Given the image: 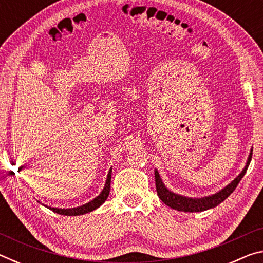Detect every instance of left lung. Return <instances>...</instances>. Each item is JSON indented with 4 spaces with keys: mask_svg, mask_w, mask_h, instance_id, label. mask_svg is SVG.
I'll return each mask as SVG.
<instances>
[{
    "mask_svg": "<svg viewBox=\"0 0 263 263\" xmlns=\"http://www.w3.org/2000/svg\"><path fill=\"white\" fill-rule=\"evenodd\" d=\"M252 154H253V148L249 152L246 166L241 171V173L235 177V179L229 183L225 188L218 191V193L205 196V197H199V198H193V197H186V196L175 194L173 193L172 190H169L160 177L159 172L155 169L154 175H155V185H157V191L158 196L161 201L168 205L169 208L174 209L177 211H183V212H202L209 210V209L216 208L219 205L221 202H224L229 196L233 193L234 189L237 188L239 182L241 181L243 175L246 174V171L249 166V162L252 160Z\"/></svg>",
    "mask_w": 263,
    "mask_h": 263,
    "instance_id": "left-lung-1",
    "label": "left lung"
}]
</instances>
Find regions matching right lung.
<instances>
[{
	"label": "right lung",
	"instance_id": "1",
	"mask_svg": "<svg viewBox=\"0 0 263 263\" xmlns=\"http://www.w3.org/2000/svg\"><path fill=\"white\" fill-rule=\"evenodd\" d=\"M111 168L108 173V176H106V181L104 184L103 190L101 191V194L95 197L92 201L88 202L86 204H83L81 206L78 208H70V209H59V208H52V206H47V209H50L53 212L59 213V215H64V216H81L84 215V213H89L91 211L96 210L97 208H100L102 204H103L106 198H108L109 193H110V183H111Z\"/></svg>",
	"mask_w": 263,
	"mask_h": 263
}]
</instances>
